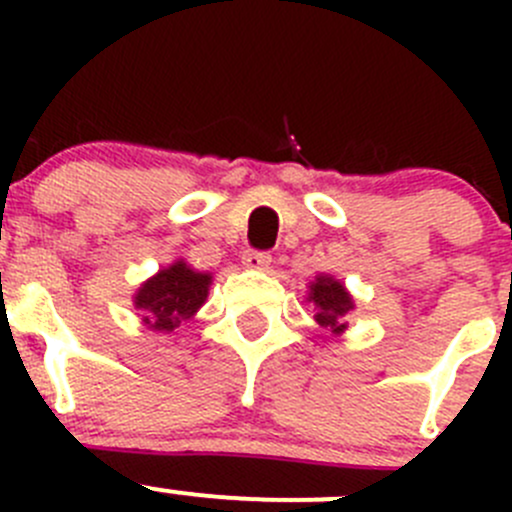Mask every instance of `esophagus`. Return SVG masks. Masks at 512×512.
<instances>
[{
	"label": "esophagus",
	"mask_w": 512,
	"mask_h": 512,
	"mask_svg": "<svg viewBox=\"0 0 512 512\" xmlns=\"http://www.w3.org/2000/svg\"><path fill=\"white\" fill-rule=\"evenodd\" d=\"M272 262L270 252H260V250H245L242 252V265L247 270H267Z\"/></svg>",
	"instance_id": "esophagus-1"
}]
</instances>
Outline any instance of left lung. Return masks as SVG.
I'll list each match as a JSON object with an SVG mask.
<instances>
[{
    "label": "left lung",
    "instance_id": "8db88e82",
    "mask_svg": "<svg viewBox=\"0 0 512 512\" xmlns=\"http://www.w3.org/2000/svg\"><path fill=\"white\" fill-rule=\"evenodd\" d=\"M309 302H314V319H317L322 327H329L334 334H342L347 329V317L349 312L354 309V299L352 294L344 289V285L339 280L329 275H317L314 282H309Z\"/></svg>",
    "mask_w": 512,
    "mask_h": 512
}]
</instances>
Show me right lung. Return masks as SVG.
Returning <instances> with one entry per match:
<instances>
[{
    "label": "right lung",
    "instance_id": "1",
    "mask_svg": "<svg viewBox=\"0 0 512 512\" xmlns=\"http://www.w3.org/2000/svg\"><path fill=\"white\" fill-rule=\"evenodd\" d=\"M210 282L213 277L208 272H198L183 260H175L138 287L133 304L151 332L170 334L203 307Z\"/></svg>",
    "mask_w": 512,
    "mask_h": 512
}]
</instances>
